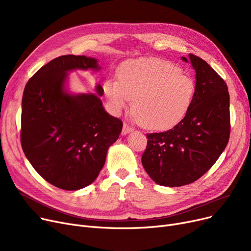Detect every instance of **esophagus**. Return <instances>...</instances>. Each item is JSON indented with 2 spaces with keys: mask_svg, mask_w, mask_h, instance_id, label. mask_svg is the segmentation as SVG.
I'll use <instances>...</instances> for the list:
<instances>
[{
  "mask_svg": "<svg viewBox=\"0 0 251 251\" xmlns=\"http://www.w3.org/2000/svg\"><path fill=\"white\" fill-rule=\"evenodd\" d=\"M131 131H133V128H132V127H130L128 124L124 123V125H123V129H122V134H123V135H126L127 133L131 132Z\"/></svg>",
  "mask_w": 251,
  "mask_h": 251,
  "instance_id": "obj_1",
  "label": "esophagus"
}]
</instances>
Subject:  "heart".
<instances>
[{"label":"heart","instance_id":"1","mask_svg":"<svg viewBox=\"0 0 251 251\" xmlns=\"http://www.w3.org/2000/svg\"><path fill=\"white\" fill-rule=\"evenodd\" d=\"M118 78H109L102 85L112 111L121 112L133 100L134 117L143 128L173 127L192 103L194 81L168 61L147 58L126 62L119 69Z\"/></svg>","mask_w":251,"mask_h":251}]
</instances>
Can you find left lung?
Returning a JSON list of instances; mask_svg holds the SVG:
<instances>
[{"label": "left lung", "instance_id": "obj_1", "mask_svg": "<svg viewBox=\"0 0 251 251\" xmlns=\"http://www.w3.org/2000/svg\"><path fill=\"white\" fill-rule=\"evenodd\" d=\"M195 92L185 117L172 129L148 133L141 163L159 185L178 187L200 179L226 149L230 137V96L224 79L201 58L189 54ZM182 60L188 62L185 57Z\"/></svg>", "mask_w": 251, "mask_h": 251}]
</instances>
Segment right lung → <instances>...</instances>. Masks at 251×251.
<instances>
[{
    "mask_svg": "<svg viewBox=\"0 0 251 251\" xmlns=\"http://www.w3.org/2000/svg\"><path fill=\"white\" fill-rule=\"evenodd\" d=\"M74 69L100 67L94 58L58 57L29 79L22 97V150L39 175L64 190L84 188L97 179L123 127L104 111L100 84L98 96L66 92L67 72Z\"/></svg>",
    "mask_w": 251,
    "mask_h": 251,
    "instance_id": "obj_1",
    "label": "right lung"
}]
</instances>
